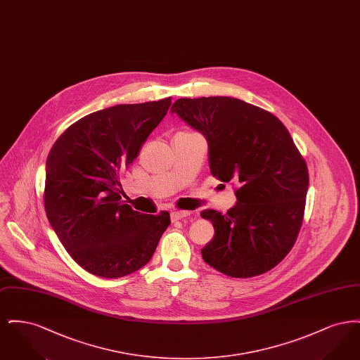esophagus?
Here are the masks:
<instances>
[{"label": "esophagus", "instance_id": "1", "mask_svg": "<svg viewBox=\"0 0 360 360\" xmlns=\"http://www.w3.org/2000/svg\"><path fill=\"white\" fill-rule=\"evenodd\" d=\"M172 221H178V220H182L185 217L190 216V212H185V210H174L172 212Z\"/></svg>", "mask_w": 360, "mask_h": 360}]
</instances>
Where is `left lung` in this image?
<instances>
[{"label":"left lung","instance_id":"1","mask_svg":"<svg viewBox=\"0 0 360 360\" xmlns=\"http://www.w3.org/2000/svg\"><path fill=\"white\" fill-rule=\"evenodd\" d=\"M172 113L205 136L210 172L239 186L225 214L201 212L214 228L204 260L233 278L271 270L295 243L309 186L289 131L270 112L232 97L179 98Z\"/></svg>","mask_w":360,"mask_h":360}]
</instances>
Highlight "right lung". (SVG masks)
<instances>
[{
	"mask_svg": "<svg viewBox=\"0 0 360 360\" xmlns=\"http://www.w3.org/2000/svg\"><path fill=\"white\" fill-rule=\"evenodd\" d=\"M172 98L122 103L74 122L46 163L44 207L56 236L86 271L120 278L146 266L170 225L121 200L120 176L166 116Z\"/></svg>",
	"mask_w": 360,
	"mask_h": 360,
	"instance_id": "obj_1",
	"label": "right lung"
}]
</instances>
